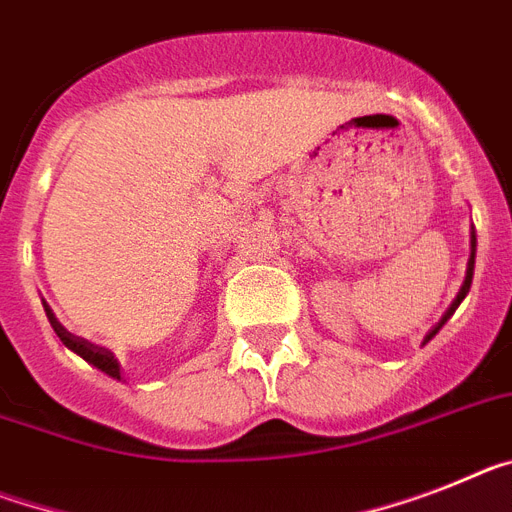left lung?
Here are the masks:
<instances>
[{
	"mask_svg": "<svg viewBox=\"0 0 512 512\" xmlns=\"http://www.w3.org/2000/svg\"><path fill=\"white\" fill-rule=\"evenodd\" d=\"M474 260H476V234L474 231H471V257H468V268H466V281H463V286H461V291H458V296H455L453 299V304H450L448 307V312H445V315H442V320L437 322L435 328L429 330L427 333V338H424V341H429V338L435 336L437 330L442 328V325H445V322L450 320V315H453L455 309H458V304L463 302V299H466V294H468V289H471V281H474Z\"/></svg>",
	"mask_w": 512,
	"mask_h": 512,
	"instance_id": "obj_1",
	"label": "left lung"
}]
</instances>
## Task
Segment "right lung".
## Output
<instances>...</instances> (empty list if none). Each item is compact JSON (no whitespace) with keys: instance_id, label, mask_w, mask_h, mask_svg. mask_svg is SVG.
<instances>
[{"instance_id":"1","label":"right lung","mask_w":512,"mask_h":512,"mask_svg":"<svg viewBox=\"0 0 512 512\" xmlns=\"http://www.w3.org/2000/svg\"><path fill=\"white\" fill-rule=\"evenodd\" d=\"M44 309H46V317H49V322H51V328H54V333H57L59 341H62L67 349L75 351L77 356H83L85 362H90L93 367H98L101 372H106L109 377H117V380L122 377V375H119V362L114 359V354H111L109 349H101V346H93V343H88L85 338L72 336L70 330H64L62 325H59V320L54 317V312H51L46 304H44Z\"/></svg>"}]
</instances>
